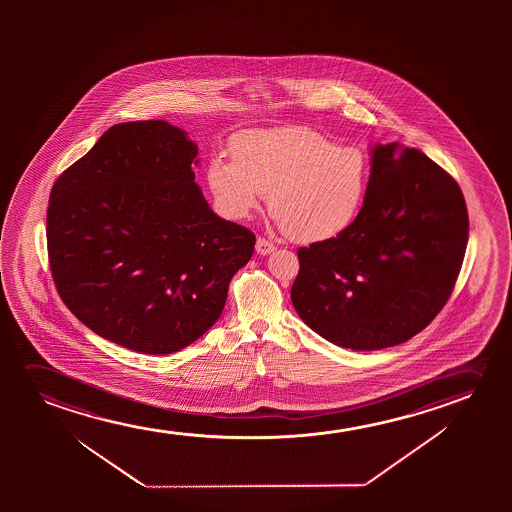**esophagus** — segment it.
<instances>
[{"label": "esophagus", "mask_w": 512, "mask_h": 512, "mask_svg": "<svg viewBox=\"0 0 512 512\" xmlns=\"http://www.w3.org/2000/svg\"><path fill=\"white\" fill-rule=\"evenodd\" d=\"M255 250L259 255H269V253H273L276 250V246L274 243H271L269 239L266 238H257V243H255Z\"/></svg>", "instance_id": "esophagus-1"}]
</instances>
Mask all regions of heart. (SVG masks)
Returning <instances> with one entry per match:
<instances>
[{"label": "heart", "mask_w": 512, "mask_h": 512, "mask_svg": "<svg viewBox=\"0 0 512 512\" xmlns=\"http://www.w3.org/2000/svg\"><path fill=\"white\" fill-rule=\"evenodd\" d=\"M232 159L213 157L206 178L227 215L245 218L264 201L287 236L302 243L337 238L365 203L371 162L311 127L250 129L231 141Z\"/></svg>", "instance_id": "heart-1"}]
</instances>
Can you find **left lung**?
Segmentation results:
<instances>
[{
    "mask_svg": "<svg viewBox=\"0 0 512 512\" xmlns=\"http://www.w3.org/2000/svg\"><path fill=\"white\" fill-rule=\"evenodd\" d=\"M357 220L299 248L292 302L302 322L357 351L406 343L453 292L469 239L462 190L418 148L374 145Z\"/></svg>",
    "mask_w": 512,
    "mask_h": 512,
    "instance_id": "8db88e82",
    "label": "left lung"
}]
</instances>
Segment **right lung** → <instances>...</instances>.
Instances as JSON below:
<instances>
[{
  "label": "right lung",
  "instance_id": "obj_1",
  "mask_svg": "<svg viewBox=\"0 0 512 512\" xmlns=\"http://www.w3.org/2000/svg\"><path fill=\"white\" fill-rule=\"evenodd\" d=\"M197 145L164 120L110 127L57 178L47 246L57 292L98 336L147 355L203 336L255 236L213 213Z\"/></svg>",
  "mask_w": 512,
  "mask_h": 512
}]
</instances>
